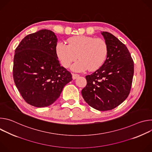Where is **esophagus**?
<instances>
[{
    "instance_id": "34e87169",
    "label": "esophagus",
    "mask_w": 152,
    "mask_h": 152,
    "mask_svg": "<svg viewBox=\"0 0 152 152\" xmlns=\"http://www.w3.org/2000/svg\"><path fill=\"white\" fill-rule=\"evenodd\" d=\"M79 76V75L78 74H76V73H72V78L73 79H75L76 78H77Z\"/></svg>"
}]
</instances>
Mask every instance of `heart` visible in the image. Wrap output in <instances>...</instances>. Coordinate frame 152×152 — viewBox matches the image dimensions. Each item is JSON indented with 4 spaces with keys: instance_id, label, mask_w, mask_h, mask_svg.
<instances>
[{
    "instance_id": "1",
    "label": "heart",
    "mask_w": 152,
    "mask_h": 152,
    "mask_svg": "<svg viewBox=\"0 0 152 152\" xmlns=\"http://www.w3.org/2000/svg\"><path fill=\"white\" fill-rule=\"evenodd\" d=\"M67 45L63 42L58 43L56 53L64 68H69L77 56L79 60L72 66L76 72L99 69L104 63L107 55L106 42L101 38L79 35L67 39Z\"/></svg>"
}]
</instances>
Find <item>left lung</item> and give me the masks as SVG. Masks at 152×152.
<instances>
[{"mask_svg": "<svg viewBox=\"0 0 152 152\" xmlns=\"http://www.w3.org/2000/svg\"><path fill=\"white\" fill-rule=\"evenodd\" d=\"M107 45V58L102 66L86 75L82 90L84 100L94 109L104 111L120 105L128 97L132 83L134 64L127 47L107 32H102Z\"/></svg>", "mask_w": 152, "mask_h": 152, "instance_id": "1", "label": "left lung"}]
</instances>
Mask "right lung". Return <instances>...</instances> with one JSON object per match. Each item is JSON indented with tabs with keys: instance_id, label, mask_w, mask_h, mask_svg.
Returning a JSON list of instances; mask_svg holds the SVG:
<instances>
[{
	"instance_id": "1",
	"label": "right lung",
	"mask_w": 152,
	"mask_h": 152,
	"mask_svg": "<svg viewBox=\"0 0 152 152\" xmlns=\"http://www.w3.org/2000/svg\"><path fill=\"white\" fill-rule=\"evenodd\" d=\"M57 40L54 32L42 29L26 36L15 50L14 80L23 99L32 106L52 104L72 80L71 73L58 59Z\"/></svg>"
}]
</instances>
